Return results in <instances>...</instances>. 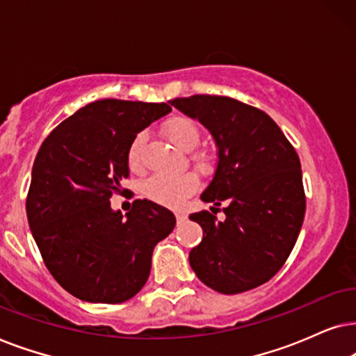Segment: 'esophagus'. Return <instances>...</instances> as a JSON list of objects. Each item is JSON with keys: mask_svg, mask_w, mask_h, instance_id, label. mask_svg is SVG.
<instances>
[{"mask_svg": "<svg viewBox=\"0 0 356 356\" xmlns=\"http://www.w3.org/2000/svg\"><path fill=\"white\" fill-rule=\"evenodd\" d=\"M175 220H177V225H182V222L187 221V215H186V213H182V211L175 213Z\"/></svg>", "mask_w": 356, "mask_h": 356, "instance_id": "obj_1", "label": "esophagus"}]
</instances>
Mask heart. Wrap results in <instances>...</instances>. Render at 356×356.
<instances>
[{
    "instance_id": "obj_1",
    "label": "heart",
    "mask_w": 356,
    "mask_h": 356,
    "mask_svg": "<svg viewBox=\"0 0 356 356\" xmlns=\"http://www.w3.org/2000/svg\"><path fill=\"white\" fill-rule=\"evenodd\" d=\"M163 134L175 148L182 151H191L195 148L200 140V130L192 118L184 115H175L169 118L163 125ZM145 134H138L131 141L129 154V165L131 169L141 168V149L145 145ZM200 187L197 175L192 172H184L179 175L156 174L145 182V195L158 205L168 208H181L191 195H193Z\"/></svg>"
}]
</instances>
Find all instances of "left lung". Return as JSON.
Segmentation results:
<instances>
[{"mask_svg":"<svg viewBox=\"0 0 356 356\" xmlns=\"http://www.w3.org/2000/svg\"><path fill=\"white\" fill-rule=\"evenodd\" d=\"M169 102L215 138L216 170L200 198L226 203L225 221L205 210L191 215L203 229L202 243L188 254L192 270L222 295L264 285L286 262L305 220L295 148L267 113L236 99L197 94Z\"/></svg>","mask_w":356,"mask_h":356,"instance_id":"1","label":"left lung"}]
</instances>
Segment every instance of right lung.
Masks as SVG:
<instances>
[{
  "mask_svg": "<svg viewBox=\"0 0 356 356\" xmlns=\"http://www.w3.org/2000/svg\"><path fill=\"white\" fill-rule=\"evenodd\" d=\"M170 112L168 104L102 99L60 123L32 168L26 211L42 259L71 295L117 305L145 286L154 245L175 216L135 200L125 216L111 208L129 177V148L141 130Z\"/></svg>",
  "mask_w": 356,
  "mask_h": 356,
  "instance_id": "add662e5",
  "label": "right lung"
}]
</instances>
